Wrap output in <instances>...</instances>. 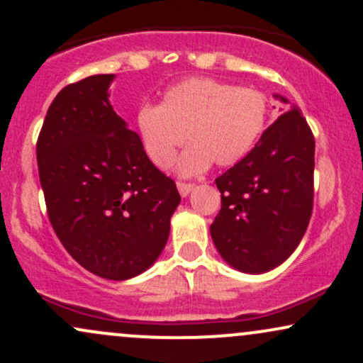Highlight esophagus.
I'll return each mask as SVG.
<instances>
[{
	"label": "esophagus",
	"mask_w": 363,
	"mask_h": 363,
	"mask_svg": "<svg viewBox=\"0 0 363 363\" xmlns=\"http://www.w3.org/2000/svg\"><path fill=\"white\" fill-rule=\"evenodd\" d=\"M194 184H187V182H177V189H179V194L182 196V198H186L187 194L193 191Z\"/></svg>",
	"instance_id": "34e87169"
}]
</instances>
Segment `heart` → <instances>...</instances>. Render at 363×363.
I'll return each instance as SVG.
<instances>
[{"label":"heart","instance_id":"obj_1","mask_svg":"<svg viewBox=\"0 0 363 363\" xmlns=\"http://www.w3.org/2000/svg\"><path fill=\"white\" fill-rule=\"evenodd\" d=\"M266 118L268 101L262 91L211 78H187L165 90L158 106L140 107L136 131L158 169L169 167L186 135L191 145L177 158L176 170L196 176L211 162L228 167L247 155Z\"/></svg>","mask_w":363,"mask_h":363}]
</instances>
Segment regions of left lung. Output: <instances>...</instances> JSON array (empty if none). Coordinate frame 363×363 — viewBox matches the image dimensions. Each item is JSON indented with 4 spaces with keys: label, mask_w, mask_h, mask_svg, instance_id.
Returning <instances> with one entry per match:
<instances>
[{
    "label": "left lung",
    "mask_w": 363,
    "mask_h": 363,
    "mask_svg": "<svg viewBox=\"0 0 363 363\" xmlns=\"http://www.w3.org/2000/svg\"><path fill=\"white\" fill-rule=\"evenodd\" d=\"M314 148L309 124L290 106L242 160L216 177L222 208L210 234L237 272H272L301 244L312 215Z\"/></svg>",
    "instance_id": "left-lung-1"
}]
</instances>
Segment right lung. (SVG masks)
Listing matches in <instances>:
<instances>
[{"instance_id": "add662e5", "label": "right lung", "mask_w": 363, "mask_h": 363, "mask_svg": "<svg viewBox=\"0 0 363 363\" xmlns=\"http://www.w3.org/2000/svg\"><path fill=\"white\" fill-rule=\"evenodd\" d=\"M114 74L65 86L45 114L37 164L49 220L83 268L129 280L158 259L181 203L109 102Z\"/></svg>"}]
</instances>
